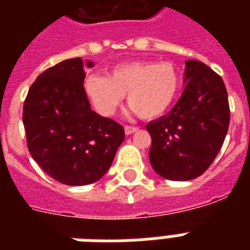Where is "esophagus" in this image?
I'll return each mask as SVG.
<instances>
[{"instance_id":"esophagus-1","label":"esophagus","mask_w":250,"mask_h":250,"mask_svg":"<svg viewBox=\"0 0 250 250\" xmlns=\"http://www.w3.org/2000/svg\"><path fill=\"white\" fill-rule=\"evenodd\" d=\"M137 127H133V125H125V135H131V133L136 132Z\"/></svg>"}]
</instances>
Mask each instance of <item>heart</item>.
<instances>
[{"label":"heart","instance_id":"1","mask_svg":"<svg viewBox=\"0 0 250 250\" xmlns=\"http://www.w3.org/2000/svg\"><path fill=\"white\" fill-rule=\"evenodd\" d=\"M180 90V75L174 64L156 61H131L114 66L106 76L89 74L84 92L94 110L111 117L127 94V102L143 119H156L174 105Z\"/></svg>","mask_w":250,"mask_h":250}]
</instances>
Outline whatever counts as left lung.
Returning <instances> with one entry per match:
<instances>
[{
  "label": "left lung",
  "mask_w": 250,
  "mask_h": 250,
  "mask_svg": "<svg viewBox=\"0 0 250 250\" xmlns=\"http://www.w3.org/2000/svg\"><path fill=\"white\" fill-rule=\"evenodd\" d=\"M186 88L170 113L145 125L152 136L149 160L168 180H190L215 160L229 125L227 89L200 61L186 62Z\"/></svg>",
  "instance_id": "obj_1"
}]
</instances>
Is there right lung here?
I'll list each match as a JSON object with an SVG mask.
<instances>
[{"label":"right lung","mask_w":250,"mask_h":250,"mask_svg":"<svg viewBox=\"0 0 250 250\" xmlns=\"http://www.w3.org/2000/svg\"><path fill=\"white\" fill-rule=\"evenodd\" d=\"M86 66H93L86 62ZM82 58L48 68L31 85L23 106L27 146L42 170L66 186L101 179L113 164L125 129L90 109Z\"/></svg>","instance_id":"add662e5"}]
</instances>
